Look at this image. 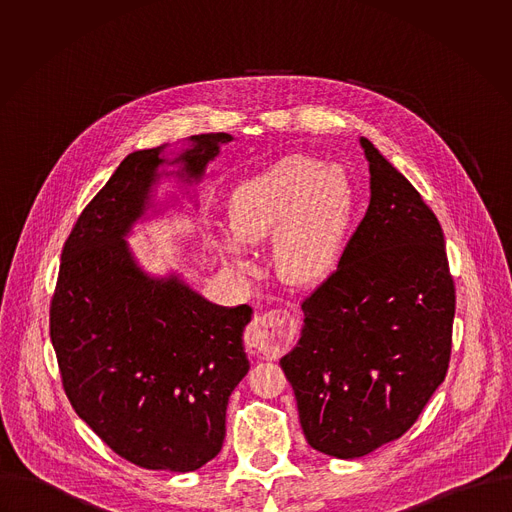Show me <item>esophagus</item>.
I'll list each match as a JSON object with an SVG mask.
<instances>
[{"label":"esophagus","mask_w":512,"mask_h":512,"mask_svg":"<svg viewBox=\"0 0 512 512\" xmlns=\"http://www.w3.org/2000/svg\"><path fill=\"white\" fill-rule=\"evenodd\" d=\"M295 337V321L286 309H272L256 315L246 331V345L270 359L282 355Z\"/></svg>","instance_id":"obj_1"}]
</instances>
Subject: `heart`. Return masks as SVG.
<instances>
[{"label":"heart","instance_id":"1","mask_svg":"<svg viewBox=\"0 0 512 512\" xmlns=\"http://www.w3.org/2000/svg\"><path fill=\"white\" fill-rule=\"evenodd\" d=\"M355 217L347 173L305 155H288L240 183L230 197V232L217 248L238 272H256L248 246L272 238L278 272L295 284L327 278L339 264Z\"/></svg>","mask_w":512,"mask_h":512}]
</instances>
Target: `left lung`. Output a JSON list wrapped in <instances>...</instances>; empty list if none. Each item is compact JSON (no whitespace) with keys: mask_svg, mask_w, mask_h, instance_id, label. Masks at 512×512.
<instances>
[{"mask_svg":"<svg viewBox=\"0 0 512 512\" xmlns=\"http://www.w3.org/2000/svg\"><path fill=\"white\" fill-rule=\"evenodd\" d=\"M370 201L337 270L303 303L280 359L307 443L357 459L406 434L445 378L455 290L443 232L366 138Z\"/></svg>","mask_w":512,"mask_h":512,"instance_id":"obj_1","label":"left lung"}]
</instances>
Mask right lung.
<instances>
[{
    "label": "right lung",
    "instance_id": "1",
    "mask_svg": "<svg viewBox=\"0 0 512 512\" xmlns=\"http://www.w3.org/2000/svg\"><path fill=\"white\" fill-rule=\"evenodd\" d=\"M230 134L130 153L76 220L51 305V341L74 412L120 457L189 473L219 455L226 406L250 363L242 333L252 307H224L183 274H151L128 238L181 207L199 209L205 179Z\"/></svg>",
    "mask_w": 512,
    "mask_h": 512
}]
</instances>
